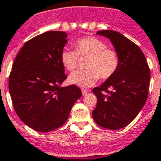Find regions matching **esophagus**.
Segmentation results:
<instances>
[{"instance_id": "esophagus-1", "label": "esophagus", "mask_w": 161, "mask_h": 161, "mask_svg": "<svg viewBox=\"0 0 161 161\" xmlns=\"http://www.w3.org/2000/svg\"><path fill=\"white\" fill-rule=\"evenodd\" d=\"M82 93H83V95L84 96V95H87V93H88V91L86 89H83L82 90Z\"/></svg>"}]
</instances>
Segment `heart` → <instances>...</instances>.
<instances>
[{"mask_svg": "<svg viewBox=\"0 0 161 161\" xmlns=\"http://www.w3.org/2000/svg\"><path fill=\"white\" fill-rule=\"evenodd\" d=\"M77 51L70 48L63 49L60 55L64 67L73 71L78 67V55L90 56L85 70L70 74L69 82L81 87H88L97 82L99 77L108 78L117 71L119 64L117 53L108 49L107 44L96 37H87L76 43Z\"/></svg>", "mask_w": 161, "mask_h": 161, "instance_id": "1", "label": "heart"}]
</instances>
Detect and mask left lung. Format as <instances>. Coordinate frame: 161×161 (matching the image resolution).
I'll use <instances>...</instances> for the list:
<instances>
[{
	"label": "left lung",
	"instance_id": "8db88e82",
	"mask_svg": "<svg viewBox=\"0 0 161 161\" xmlns=\"http://www.w3.org/2000/svg\"><path fill=\"white\" fill-rule=\"evenodd\" d=\"M108 38L119 58L117 71L92 92L97 98L92 114L98 126L119 130L130 124L146 104L150 69L144 53L131 40L117 31H99Z\"/></svg>",
	"mask_w": 161,
	"mask_h": 161
}]
</instances>
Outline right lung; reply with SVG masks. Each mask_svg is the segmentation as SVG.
<instances>
[{
    "label": "right lung",
    "mask_w": 161,
    "mask_h": 161,
    "mask_svg": "<svg viewBox=\"0 0 161 161\" xmlns=\"http://www.w3.org/2000/svg\"><path fill=\"white\" fill-rule=\"evenodd\" d=\"M64 31H47L25 43L17 54L9 78L15 111L29 127L49 132L65 123L82 97L76 85L60 87L67 78L60 55L67 44Z\"/></svg>",
    "instance_id": "add662e5"
}]
</instances>
